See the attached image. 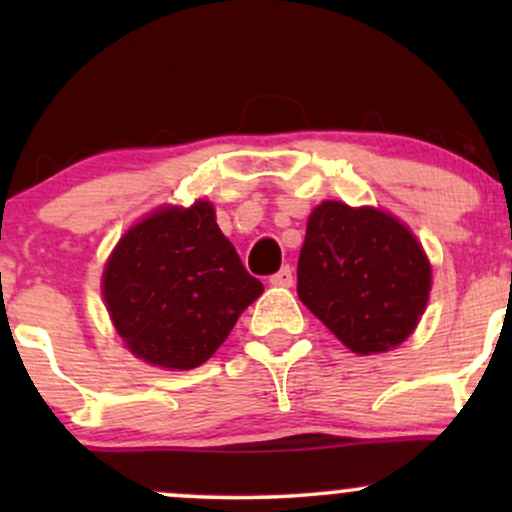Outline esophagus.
<instances>
[{"label":"esophagus","instance_id":"obj_1","mask_svg":"<svg viewBox=\"0 0 512 512\" xmlns=\"http://www.w3.org/2000/svg\"><path fill=\"white\" fill-rule=\"evenodd\" d=\"M269 281H272L274 286H291L293 284V269L286 264V267H281L279 272L272 274V279Z\"/></svg>","mask_w":512,"mask_h":512}]
</instances>
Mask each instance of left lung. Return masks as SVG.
<instances>
[{
    "label": "left lung",
    "mask_w": 512,
    "mask_h": 512,
    "mask_svg": "<svg viewBox=\"0 0 512 512\" xmlns=\"http://www.w3.org/2000/svg\"><path fill=\"white\" fill-rule=\"evenodd\" d=\"M431 264L419 240L385 211L322 202L298 257V298L356 354H383L424 315Z\"/></svg>",
    "instance_id": "left-lung-1"
}]
</instances>
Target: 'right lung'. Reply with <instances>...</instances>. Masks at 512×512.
Here are the masks:
<instances>
[{"label": "right lung", "instance_id": "1", "mask_svg": "<svg viewBox=\"0 0 512 512\" xmlns=\"http://www.w3.org/2000/svg\"><path fill=\"white\" fill-rule=\"evenodd\" d=\"M262 291L209 202L146 216L103 272L105 305L127 349L170 370L202 366Z\"/></svg>", "mask_w": 512, "mask_h": 512}]
</instances>
